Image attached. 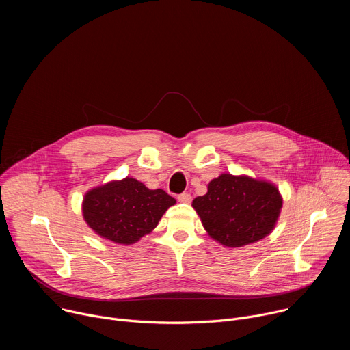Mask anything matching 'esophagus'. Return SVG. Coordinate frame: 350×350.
Listing matches in <instances>:
<instances>
[{
	"instance_id": "esophagus-1",
	"label": "esophagus",
	"mask_w": 350,
	"mask_h": 350,
	"mask_svg": "<svg viewBox=\"0 0 350 350\" xmlns=\"http://www.w3.org/2000/svg\"><path fill=\"white\" fill-rule=\"evenodd\" d=\"M177 199H178V202H181V204H189L191 202V195L188 192H183L177 196Z\"/></svg>"
}]
</instances>
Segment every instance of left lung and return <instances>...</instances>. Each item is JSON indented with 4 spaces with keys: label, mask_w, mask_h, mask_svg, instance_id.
I'll use <instances>...</instances> for the list:
<instances>
[{
    "label": "left lung",
    "mask_w": 350,
    "mask_h": 350,
    "mask_svg": "<svg viewBox=\"0 0 350 350\" xmlns=\"http://www.w3.org/2000/svg\"><path fill=\"white\" fill-rule=\"evenodd\" d=\"M192 208L211 238L227 247H241L274 230L282 196L267 180L223 173L208 184L205 195L193 199Z\"/></svg>",
    "instance_id": "1"
}]
</instances>
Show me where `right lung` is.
I'll list each match as a JSON object with an SVG mask.
<instances>
[{"label": "right lung", "instance_id": "add662e5", "mask_svg": "<svg viewBox=\"0 0 350 350\" xmlns=\"http://www.w3.org/2000/svg\"><path fill=\"white\" fill-rule=\"evenodd\" d=\"M174 204L176 199L163 189H149L141 181L126 177L87 191L81 212L96 235L131 245L151 232Z\"/></svg>", "mask_w": 350, "mask_h": 350}]
</instances>
